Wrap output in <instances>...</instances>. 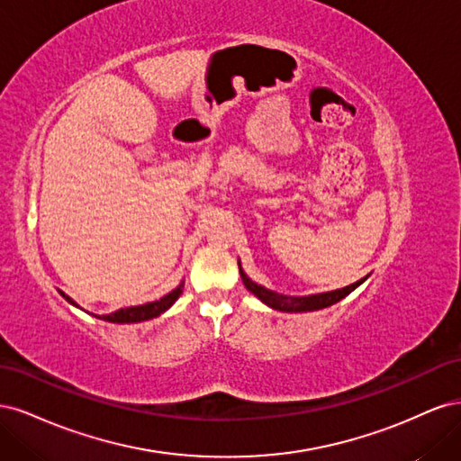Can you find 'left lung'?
I'll return each instance as SVG.
<instances>
[{"mask_svg": "<svg viewBox=\"0 0 461 461\" xmlns=\"http://www.w3.org/2000/svg\"><path fill=\"white\" fill-rule=\"evenodd\" d=\"M239 269H240V276L244 281V286L252 292L254 296H258L263 303H267L269 308L278 310V312H288V313H300V312H315V310H323L329 308V305L340 302L342 298H346L350 294L352 290H356L361 283L366 281L367 276L359 278L357 283L350 285V286H344L339 290H330V292H323V294H312V296H285V294H278V292L267 290L261 285H256L254 281H249L246 276V273L240 267V261H239Z\"/></svg>", "mask_w": 461, "mask_h": 461, "instance_id": "8db88e82", "label": "left lung"}]
</instances>
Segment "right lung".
Returning a JSON list of instances; mask_svg holds the SVG:
<instances>
[{
    "instance_id": "obj_1",
    "label": "right lung",
    "mask_w": 461,
    "mask_h": 461,
    "mask_svg": "<svg viewBox=\"0 0 461 461\" xmlns=\"http://www.w3.org/2000/svg\"><path fill=\"white\" fill-rule=\"evenodd\" d=\"M183 288H185V283H180L175 290H171L169 294H165L163 298L156 300V302H149V303H144V305H132V308H122V310H117L113 313H107V315H94L97 319H104V321H109V323H140V321H148V319H153V317H159L161 313H165L167 310L171 308V305L178 300V296L183 294ZM59 294L68 302L77 305V302H73L71 298H68L65 292L59 290ZM78 308V305H77Z\"/></svg>"
}]
</instances>
